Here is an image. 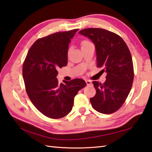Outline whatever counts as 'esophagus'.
Listing matches in <instances>:
<instances>
[{"mask_svg":"<svg viewBox=\"0 0 152 152\" xmlns=\"http://www.w3.org/2000/svg\"><path fill=\"white\" fill-rule=\"evenodd\" d=\"M86 84H87V85H90V84H92L91 82L90 81V80H86Z\"/></svg>","mask_w":152,"mask_h":152,"instance_id":"obj_1","label":"esophagus"}]
</instances>
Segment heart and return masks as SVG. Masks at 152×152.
Returning a JSON list of instances; mask_svg holds the SVG:
<instances>
[{
    "instance_id": "obj_1",
    "label": "heart",
    "mask_w": 152,
    "mask_h": 152,
    "mask_svg": "<svg viewBox=\"0 0 152 152\" xmlns=\"http://www.w3.org/2000/svg\"><path fill=\"white\" fill-rule=\"evenodd\" d=\"M89 43H90V42H89V41H83L82 42V46H84V45H85L88 44Z\"/></svg>"
}]
</instances>
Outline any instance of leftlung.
I'll use <instances>...</instances> for the list:
<instances>
[{
  "label": "left lung",
  "instance_id": "1",
  "mask_svg": "<svg viewBox=\"0 0 152 152\" xmlns=\"http://www.w3.org/2000/svg\"><path fill=\"white\" fill-rule=\"evenodd\" d=\"M79 34L94 43L97 67L107 73L103 84L93 82L96 94L90 98L91 105L101 113H115L125 102L133 83V63L129 47L120 36L106 29L88 28Z\"/></svg>",
  "mask_w": 152,
  "mask_h": 152
}]
</instances>
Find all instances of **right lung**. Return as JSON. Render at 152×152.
<instances>
[{"label":"right lung","instance_id":"1","mask_svg":"<svg viewBox=\"0 0 152 152\" xmlns=\"http://www.w3.org/2000/svg\"><path fill=\"white\" fill-rule=\"evenodd\" d=\"M78 29L56 32L37 39L32 45L23 65L26 92L41 113L51 118L65 117L71 111L74 97L86 83L74 79L58 84V68L68 62L71 39Z\"/></svg>","mask_w":152,"mask_h":152}]
</instances>
